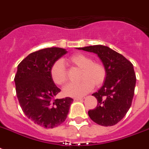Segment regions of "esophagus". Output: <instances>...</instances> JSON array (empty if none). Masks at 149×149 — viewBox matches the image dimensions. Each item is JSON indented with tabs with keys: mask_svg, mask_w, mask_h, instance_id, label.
<instances>
[{
	"mask_svg": "<svg viewBox=\"0 0 149 149\" xmlns=\"http://www.w3.org/2000/svg\"><path fill=\"white\" fill-rule=\"evenodd\" d=\"M84 100V97H76L74 98L75 101H80V100Z\"/></svg>",
	"mask_w": 149,
	"mask_h": 149,
	"instance_id": "34e87169",
	"label": "esophagus"
}]
</instances>
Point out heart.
Masks as SVG:
<instances>
[{
  "instance_id": "obj_1",
  "label": "heart",
  "mask_w": 149,
  "mask_h": 149,
  "mask_svg": "<svg viewBox=\"0 0 149 149\" xmlns=\"http://www.w3.org/2000/svg\"><path fill=\"white\" fill-rule=\"evenodd\" d=\"M69 63L81 69L79 83H70L64 87V95L70 97H81L90 92L95 86H100L106 79V71L101 63L93 62L91 57L82 54L70 56ZM50 76L54 83L63 85L67 80L66 70L62 61H56L50 68Z\"/></svg>"
}]
</instances>
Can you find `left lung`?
I'll use <instances>...</instances> for the list:
<instances>
[{
    "label": "left lung",
    "instance_id": "left-lung-1",
    "mask_svg": "<svg viewBox=\"0 0 149 149\" xmlns=\"http://www.w3.org/2000/svg\"><path fill=\"white\" fill-rule=\"evenodd\" d=\"M97 54L106 71V79L98 92L97 106L88 112L89 118L103 126H112L125 116L132 105L136 77L130 61L111 48L103 45L79 47Z\"/></svg>",
    "mask_w": 149,
    "mask_h": 149
}]
</instances>
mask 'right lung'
<instances>
[{
    "mask_svg": "<svg viewBox=\"0 0 149 149\" xmlns=\"http://www.w3.org/2000/svg\"><path fill=\"white\" fill-rule=\"evenodd\" d=\"M67 53L60 47L29 54L17 66L14 82L18 101L26 117L35 124L53 129L66 120L73 100L54 99L60 92L50 76L52 65Z\"/></svg>",
    "mask_w": 149,
    "mask_h": 149,
    "instance_id": "obj_1",
    "label": "right lung"
}]
</instances>
